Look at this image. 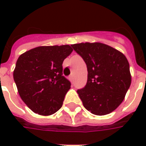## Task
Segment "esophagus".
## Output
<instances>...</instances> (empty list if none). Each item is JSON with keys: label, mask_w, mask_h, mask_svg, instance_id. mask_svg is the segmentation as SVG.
Instances as JSON below:
<instances>
[{"label": "esophagus", "mask_w": 146, "mask_h": 146, "mask_svg": "<svg viewBox=\"0 0 146 146\" xmlns=\"http://www.w3.org/2000/svg\"><path fill=\"white\" fill-rule=\"evenodd\" d=\"M69 79H70V81H73V75H70V76H69Z\"/></svg>", "instance_id": "34e87169"}]
</instances>
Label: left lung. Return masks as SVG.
<instances>
[{"label": "left lung", "instance_id": "obj_1", "mask_svg": "<svg viewBox=\"0 0 146 146\" xmlns=\"http://www.w3.org/2000/svg\"><path fill=\"white\" fill-rule=\"evenodd\" d=\"M85 62L88 81L77 90L86 110L103 116L122 103L131 83L130 66L125 55L102 43H80L71 45Z\"/></svg>", "mask_w": 146, "mask_h": 146}]
</instances>
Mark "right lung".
<instances>
[{
  "mask_svg": "<svg viewBox=\"0 0 146 146\" xmlns=\"http://www.w3.org/2000/svg\"><path fill=\"white\" fill-rule=\"evenodd\" d=\"M71 46H40L18 58L13 77L22 100L33 113L50 116L59 110L71 84L62 76V62Z\"/></svg>",
  "mask_w": 146,
  "mask_h": 146,
  "instance_id": "add662e5",
  "label": "right lung"
}]
</instances>
